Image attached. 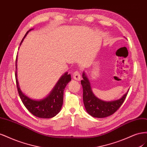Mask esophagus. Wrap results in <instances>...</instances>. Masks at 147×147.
<instances>
[{
    "label": "esophagus",
    "instance_id": "esophagus-1",
    "mask_svg": "<svg viewBox=\"0 0 147 147\" xmlns=\"http://www.w3.org/2000/svg\"><path fill=\"white\" fill-rule=\"evenodd\" d=\"M73 78L75 80H81V75L78 71H75L73 74Z\"/></svg>",
    "mask_w": 147,
    "mask_h": 147
}]
</instances>
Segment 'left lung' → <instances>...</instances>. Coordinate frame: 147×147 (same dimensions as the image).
<instances>
[{"instance_id": "obj_1", "label": "left lung", "mask_w": 147, "mask_h": 147, "mask_svg": "<svg viewBox=\"0 0 147 147\" xmlns=\"http://www.w3.org/2000/svg\"><path fill=\"white\" fill-rule=\"evenodd\" d=\"M83 78L81 84L83 87L84 105L87 112L93 117L100 118L112 115L121 106L127 96V92L119 100L110 102L101 100L92 93L90 83L84 73L83 74Z\"/></svg>"}]
</instances>
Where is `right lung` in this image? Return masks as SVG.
I'll return each instance as SVG.
<instances>
[{"label":"right lung","instance_id":"right-lung-1","mask_svg":"<svg viewBox=\"0 0 147 147\" xmlns=\"http://www.w3.org/2000/svg\"><path fill=\"white\" fill-rule=\"evenodd\" d=\"M30 30L32 29H30L26 32L20 43V45ZM15 77L18 92L20 99L26 108L34 116L40 118H51L56 116L59 112L63 104L64 90L67 84L71 80L70 74L66 72L63 75L56 84L50 94L41 100H32L23 94L18 86V82L16 78V72H15Z\"/></svg>","mask_w":147,"mask_h":147}]
</instances>
